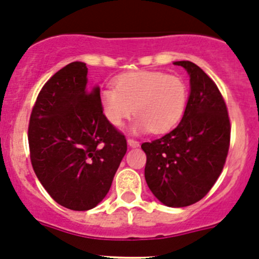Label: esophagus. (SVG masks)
<instances>
[{"label":"esophagus","mask_w":259,"mask_h":259,"mask_svg":"<svg viewBox=\"0 0 259 259\" xmlns=\"http://www.w3.org/2000/svg\"><path fill=\"white\" fill-rule=\"evenodd\" d=\"M127 145H129L130 148H138V146H139V142H137V140L134 139H127Z\"/></svg>","instance_id":"1"}]
</instances>
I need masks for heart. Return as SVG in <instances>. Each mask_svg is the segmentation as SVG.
Listing matches in <instances>:
<instances>
[{
	"label": "heart",
	"mask_w": 259,
	"mask_h": 259,
	"mask_svg": "<svg viewBox=\"0 0 259 259\" xmlns=\"http://www.w3.org/2000/svg\"><path fill=\"white\" fill-rule=\"evenodd\" d=\"M187 85L180 77L161 71H135L121 75L115 88L100 93L104 116L113 126H121L134 110L135 134L150 130L161 134L176 126L187 106Z\"/></svg>",
	"instance_id": "1"
}]
</instances>
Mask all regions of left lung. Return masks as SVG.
<instances>
[{"label": "left lung", "mask_w": 259, "mask_h": 259, "mask_svg": "<svg viewBox=\"0 0 259 259\" xmlns=\"http://www.w3.org/2000/svg\"><path fill=\"white\" fill-rule=\"evenodd\" d=\"M189 75L190 91L178 126L151 143L145 180L166 207L194 204L211 189L223 170L231 140L227 106L213 80L190 61H174Z\"/></svg>", "instance_id": "1"}]
</instances>
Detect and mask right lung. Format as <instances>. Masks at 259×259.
Instances as JSON below:
<instances>
[{
	"instance_id": "add662e5",
	"label": "right lung",
	"mask_w": 259,
	"mask_h": 259,
	"mask_svg": "<svg viewBox=\"0 0 259 259\" xmlns=\"http://www.w3.org/2000/svg\"><path fill=\"white\" fill-rule=\"evenodd\" d=\"M28 145L36 176L60 205L89 210L106 197L127 146L104 116L100 88L88 86L86 64L71 62L44 85Z\"/></svg>"
}]
</instances>
